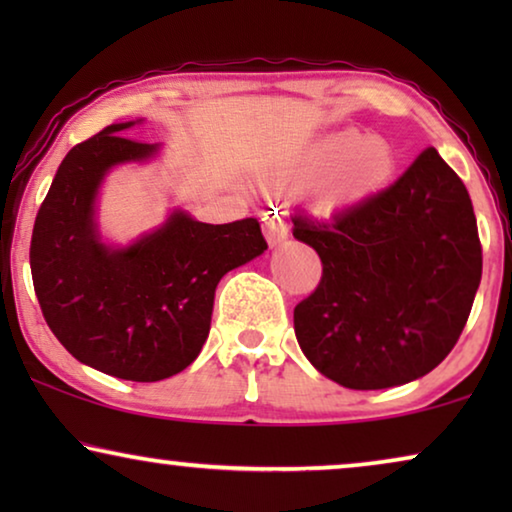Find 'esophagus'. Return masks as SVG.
<instances>
[{"label":"esophagus","instance_id":"1","mask_svg":"<svg viewBox=\"0 0 512 512\" xmlns=\"http://www.w3.org/2000/svg\"><path fill=\"white\" fill-rule=\"evenodd\" d=\"M263 228H265V237H268L270 247L282 244L286 237H289V223H286V216L279 212V209H270V212L265 214Z\"/></svg>","mask_w":512,"mask_h":512}]
</instances>
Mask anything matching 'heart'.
<instances>
[{"instance_id":"b5f03b06","label":"heart","mask_w":512,"mask_h":512,"mask_svg":"<svg viewBox=\"0 0 512 512\" xmlns=\"http://www.w3.org/2000/svg\"><path fill=\"white\" fill-rule=\"evenodd\" d=\"M394 167L396 156L387 139L366 137L356 130L324 137L303 160V172L310 177L328 172L317 198L326 212L359 205L380 193L389 184Z\"/></svg>"}]
</instances>
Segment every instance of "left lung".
I'll use <instances>...</instances> for the list:
<instances>
[{
  "label": "left lung",
  "instance_id": "8db88e82",
  "mask_svg": "<svg viewBox=\"0 0 512 512\" xmlns=\"http://www.w3.org/2000/svg\"><path fill=\"white\" fill-rule=\"evenodd\" d=\"M321 282L293 310L307 361L347 389L431 373L457 345L482 277L464 181L429 146L384 191L333 214L293 216Z\"/></svg>",
  "mask_w": 512,
  "mask_h": 512
}]
</instances>
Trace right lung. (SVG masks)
Here are the masks:
<instances>
[{"label":"right lung","mask_w":512,"mask_h":512,"mask_svg":"<svg viewBox=\"0 0 512 512\" xmlns=\"http://www.w3.org/2000/svg\"><path fill=\"white\" fill-rule=\"evenodd\" d=\"M132 125H107L62 160L34 221L30 268L46 324L74 359L158 382L198 359L216 284L268 242L256 219L214 226L177 209L130 247H107L95 223L104 174L158 153V144L125 137Z\"/></svg>","instance_id":"right-lung-1"}]
</instances>
